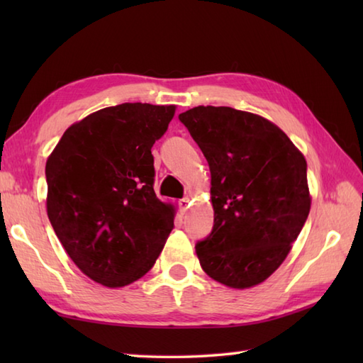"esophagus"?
<instances>
[{
	"instance_id": "1",
	"label": "esophagus",
	"mask_w": 363,
	"mask_h": 363,
	"mask_svg": "<svg viewBox=\"0 0 363 363\" xmlns=\"http://www.w3.org/2000/svg\"><path fill=\"white\" fill-rule=\"evenodd\" d=\"M189 207H190V198H182L179 201V211L182 213H186L189 211Z\"/></svg>"
}]
</instances>
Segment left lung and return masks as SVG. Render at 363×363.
Masks as SVG:
<instances>
[{"label": "left lung", "mask_w": 363, "mask_h": 363, "mask_svg": "<svg viewBox=\"0 0 363 363\" xmlns=\"http://www.w3.org/2000/svg\"><path fill=\"white\" fill-rule=\"evenodd\" d=\"M179 120L211 168L213 229L195 246L199 264L226 287L251 289L281 267L309 215L306 159L257 113L198 106Z\"/></svg>", "instance_id": "left-lung-1"}]
</instances>
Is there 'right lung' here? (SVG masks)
I'll return each instance as SVG.
<instances>
[{"label":"right lung","instance_id":"add662e5","mask_svg":"<svg viewBox=\"0 0 363 363\" xmlns=\"http://www.w3.org/2000/svg\"><path fill=\"white\" fill-rule=\"evenodd\" d=\"M176 106L123 103L73 123L46 160V212L91 281L125 287L150 272L174 226L154 194L151 148Z\"/></svg>","mask_w":363,"mask_h":363}]
</instances>
